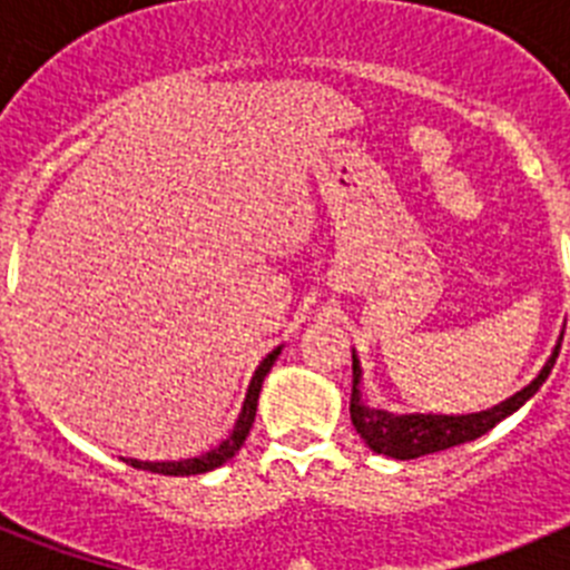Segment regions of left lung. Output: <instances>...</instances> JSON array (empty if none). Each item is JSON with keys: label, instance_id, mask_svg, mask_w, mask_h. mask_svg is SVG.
I'll list each match as a JSON object with an SVG mask.
<instances>
[{"label": "left lung", "instance_id": "1", "mask_svg": "<svg viewBox=\"0 0 570 570\" xmlns=\"http://www.w3.org/2000/svg\"><path fill=\"white\" fill-rule=\"evenodd\" d=\"M562 336L557 342V347L551 351L548 362L542 365V371L537 374V380L531 385H525L522 391H517L513 396H508L500 405L480 411V414H462V416H448V414H391V411H382V407H371L362 402L360 380L362 367L360 360L354 354V385H351V422H354L356 434L365 440V445L376 454L394 456V460H416V456L436 454V451H445V448L462 445V442H471L476 436L488 434L497 422H502L505 416H511L517 407L525 405L537 391H540L542 382L551 374L553 362L560 356Z\"/></svg>", "mask_w": 570, "mask_h": 570}]
</instances>
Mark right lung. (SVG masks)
Masks as SVG:
<instances>
[{"label": "right lung", "mask_w": 570, "mask_h": 570, "mask_svg": "<svg viewBox=\"0 0 570 570\" xmlns=\"http://www.w3.org/2000/svg\"><path fill=\"white\" fill-rule=\"evenodd\" d=\"M282 347H274L265 360L259 362V367H256V374L250 376V385H248V394H245V402H242V411H239V420H236L234 431H230L228 436H225L219 445L214 448V451H208V454L203 456H194V460H179V462H142V460H122L128 462V465L139 468V471H150V473H165V476H190V473H205V471H214V468L225 465V462L230 460V456L236 454L242 448V442H245V436H248L250 425H254V416H256V400H259V391H262V382H265V376H268V371L274 367L276 356H279Z\"/></svg>", "instance_id": "obj_1"}]
</instances>
